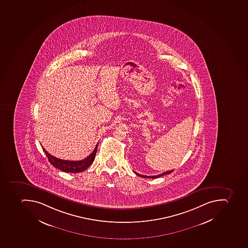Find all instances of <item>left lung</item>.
I'll return each mask as SVG.
<instances>
[{
  "instance_id": "1",
  "label": "left lung",
  "mask_w": 248,
  "mask_h": 248,
  "mask_svg": "<svg viewBox=\"0 0 248 248\" xmlns=\"http://www.w3.org/2000/svg\"><path fill=\"white\" fill-rule=\"evenodd\" d=\"M172 171H173V170H172L167 171V172H163V173H161V174L159 175H156V176H145V175L139 174V173H138V172H135V171H134V172H135V174L138 175V176H141V177H144V178L155 179L157 178V177H160V176H164V175L170 174V173H171V172H172Z\"/></svg>"
}]
</instances>
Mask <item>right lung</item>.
<instances>
[{
	"label": "right lung",
	"mask_w": 248,
	"mask_h": 248,
	"mask_svg": "<svg viewBox=\"0 0 248 248\" xmlns=\"http://www.w3.org/2000/svg\"><path fill=\"white\" fill-rule=\"evenodd\" d=\"M97 146L98 143L97 145H95L93 152L89 155L87 158L80 161L63 160V159H58L57 157L53 156L50 153H48L45 149H44V147L42 146V148L46 154L48 160L55 168L63 171V172L75 173V172H82L88 169L89 166H91L92 163H93L94 159H95Z\"/></svg>",
	"instance_id": "1"
}]
</instances>
